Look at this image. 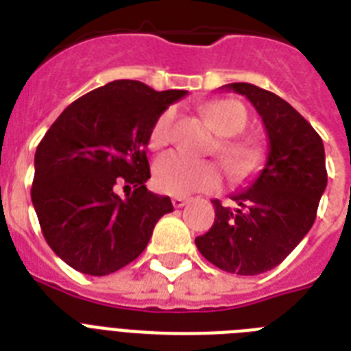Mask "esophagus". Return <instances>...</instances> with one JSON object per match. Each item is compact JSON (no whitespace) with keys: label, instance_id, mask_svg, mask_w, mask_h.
Wrapping results in <instances>:
<instances>
[{"label":"esophagus","instance_id":"obj_1","mask_svg":"<svg viewBox=\"0 0 351 351\" xmlns=\"http://www.w3.org/2000/svg\"><path fill=\"white\" fill-rule=\"evenodd\" d=\"M171 202H173V206H175V208H184L186 204H189V198H186V197H173V200H171Z\"/></svg>","mask_w":351,"mask_h":351}]
</instances>
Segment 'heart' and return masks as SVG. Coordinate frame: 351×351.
Listing matches in <instances>:
<instances>
[{"label":"heart","instance_id":"heart-1","mask_svg":"<svg viewBox=\"0 0 351 351\" xmlns=\"http://www.w3.org/2000/svg\"><path fill=\"white\" fill-rule=\"evenodd\" d=\"M206 114L213 123L215 131L224 136L217 145V153L233 175H244L256 164L261 151L255 143L237 140L247 125V112L239 101L219 100L206 107ZM175 111L165 109L154 120L149 132V147L160 149L167 145L173 136ZM222 175L217 164L209 160L189 158L182 153L162 154L153 167L154 187L167 195H189L195 191H211L219 187Z\"/></svg>","mask_w":351,"mask_h":351}]
</instances>
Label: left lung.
<instances>
[{
	"mask_svg": "<svg viewBox=\"0 0 351 351\" xmlns=\"http://www.w3.org/2000/svg\"><path fill=\"white\" fill-rule=\"evenodd\" d=\"M222 89L245 96L261 114L267 158L255 180L231 195L234 208L211 200L215 222L195 244L224 271L261 275L278 266L315 222L328 184L324 145L315 129L280 96L251 84Z\"/></svg>",
	"mask_w": 351,
	"mask_h": 351,
	"instance_id": "left-lung-1",
	"label": "left lung"
}]
</instances>
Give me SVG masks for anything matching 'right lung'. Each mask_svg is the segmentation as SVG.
I'll return each instance as SVG.
<instances>
[{
  "mask_svg": "<svg viewBox=\"0 0 351 351\" xmlns=\"http://www.w3.org/2000/svg\"><path fill=\"white\" fill-rule=\"evenodd\" d=\"M187 90H154L117 80L73 101L36 149L30 197L47 244L76 271H118L147 245L173 211L169 197L147 191L145 147L154 120ZM135 191L120 199L117 181Z\"/></svg>",
  "mask_w": 351,
  "mask_h": 351,
  "instance_id": "add662e5",
  "label": "right lung"
}]
</instances>
